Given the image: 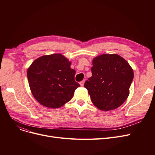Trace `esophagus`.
I'll use <instances>...</instances> for the list:
<instances>
[{"mask_svg": "<svg viewBox=\"0 0 155 155\" xmlns=\"http://www.w3.org/2000/svg\"><path fill=\"white\" fill-rule=\"evenodd\" d=\"M85 81V80H82V82H80V85L81 86H84Z\"/></svg>", "mask_w": 155, "mask_h": 155, "instance_id": "34e87169", "label": "esophagus"}]
</instances>
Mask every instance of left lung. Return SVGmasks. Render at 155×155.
<instances>
[{"label":"left lung","mask_w":155,"mask_h":155,"mask_svg":"<svg viewBox=\"0 0 155 155\" xmlns=\"http://www.w3.org/2000/svg\"><path fill=\"white\" fill-rule=\"evenodd\" d=\"M92 76L84 87L95 106L101 110L117 109L129 95L134 78L133 70L117 54H103L92 60Z\"/></svg>","instance_id":"8db88e82"}]
</instances>
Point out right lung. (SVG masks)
Wrapping results in <instances>:
<instances>
[{
	"label": "right lung",
	"instance_id": "1",
	"mask_svg": "<svg viewBox=\"0 0 155 155\" xmlns=\"http://www.w3.org/2000/svg\"><path fill=\"white\" fill-rule=\"evenodd\" d=\"M71 62L61 54L39 57L28 69L31 91L43 106L59 108L70 101L80 87L75 80V70Z\"/></svg>",
	"mask_w": 155,
	"mask_h": 155
}]
</instances>
